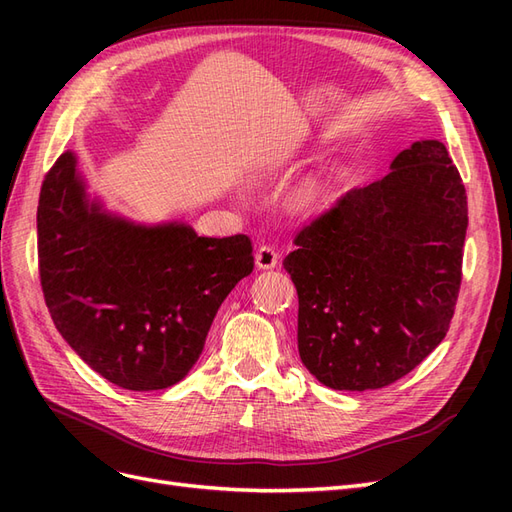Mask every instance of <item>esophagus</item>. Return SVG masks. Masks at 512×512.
I'll return each mask as SVG.
<instances>
[{"mask_svg":"<svg viewBox=\"0 0 512 512\" xmlns=\"http://www.w3.org/2000/svg\"><path fill=\"white\" fill-rule=\"evenodd\" d=\"M277 260H280V256H277V252L271 245H262L256 252V267L258 269H275Z\"/></svg>","mask_w":512,"mask_h":512,"instance_id":"esophagus-1","label":"esophagus"}]
</instances>
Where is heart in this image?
<instances>
[{
  "instance_id": "heart-1",
  "label": "heart",
  "mask_w": 512,
  "mask_h": 512,
  "mask_svg": "<svg viewBox=\"0 0 512 512\" xmlns=\"http://www.w3.org/2000/svg\"><path fill=\"white\" fill-rule=\"evenodd\" d=\"M339 183H342V179H339V173H335V170H320V173L303 179L297 194H294V200L303 209L327 207L337 198Z\"/></svg>"
}]
</instances>
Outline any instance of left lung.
Returning a JSON list of instances; mask_svg holds the SVG:
<instances>
[{"mask_svg": "<svg viewBox=\"0 0 512 512\" xmlns=\"http://www.w3.org/2000/svg\"><path fill=\"white\" fill-rule=\"evenodd\" d=\"M468 200L440 141L399 151L284 258L299 294V356L335 391L382 389L442 342L461 284Z\"/></svg>", "mask_w": 512, "mask_h": 512, "instance_id": "1", "label": "left lung"}]
</instances>
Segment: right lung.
<instances>
[{"label":"right lung","instance_id":"right-lung-1","mask_svg":"<svg viewBox=\"0 0 512 512\" xmlns=\"http://www.w3.org/2000/svg\"><path fill=\"white\" fill-rule=\"evenodd\" d=\"M61 153L38 203L46 307L70 348L128 391L188 376L220 305L254 269L245 235L198 237L185 222L141 224L108 211Z\"/></svg>","mask_w":512,"mask_h":512}]
</instances>
